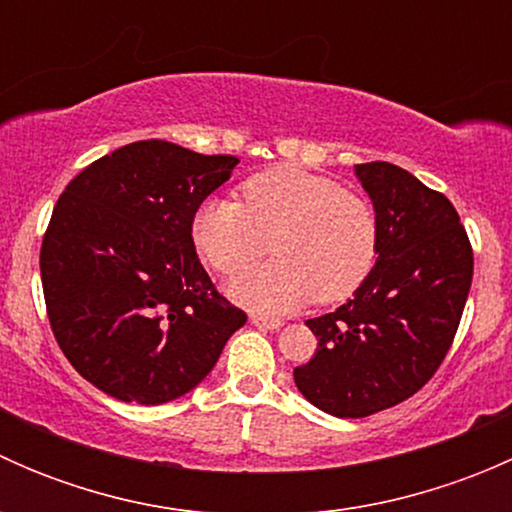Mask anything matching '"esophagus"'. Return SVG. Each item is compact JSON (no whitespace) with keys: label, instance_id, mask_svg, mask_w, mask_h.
Instances as JSON below:
<instances>
[{"label":"esophagus","instance_id":"34e87169","mask_svg":"<svg viewBox=\"0 0 512 512\" xmlns=\"http://www.w3.org/2000/svg\"><path fill=\"white\" fill-rule=\"evenodd\" d=\"M252 324L260 329H270V332H275V329L282 327V319L277 317H262V314H252Z\"/></svg>","mask_w":512,"mask_h":512}]
</instances>
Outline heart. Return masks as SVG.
Masks as SVG:
<instances>
[{
	"label": "heart",
	"instance_id": "b5f03b06",
	"mask_svg": "<svg viewBox=\"0 0 512 512\" xmlns=\"http://www.w3.org/2000/svg\"><path fill=\"white\" fill-rule=\"evenodd\" d=\"M190 237L220 275L250 270L267 250L277 260L230 285L255 312L344 302L366 282L379 255L376 213L361 195L297 165H275L242 183V205L210 198L195 210Z\"/></svg>",
	"mask_w": 512,
	"mask_h": 512
}]
</instances>
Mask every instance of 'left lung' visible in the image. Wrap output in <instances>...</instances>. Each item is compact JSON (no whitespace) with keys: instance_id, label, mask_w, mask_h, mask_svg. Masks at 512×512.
Masks as SVG:
<instances>
[{"instance_id":"obj_1","label":"left lung","mask_w":512,"mask_h":512,"mask_svg":"<svg viewBox=\"0 0 512 512\" xmlns=\"http://www.w3.org/2000/svg\"><path fill=\"white\" fill-rule=\"evenodd\" d=\"M379 223V257L349 302L307 319L317 342L294 384L317 409L364 418L414 396L451 349L473 250L446 195L394 163L354 165Z\"/></svg>"}]
</instances>
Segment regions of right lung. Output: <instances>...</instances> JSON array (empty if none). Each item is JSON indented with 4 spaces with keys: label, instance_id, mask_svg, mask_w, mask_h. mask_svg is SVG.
I'll list each match as a JSON object with an SVG mask.
<instances>
[{
    "label": "right lung",
    "instance_id": "obj_1",
    "mask_svg": "<svg viewBox=\"0 0 512 512\" xmlns=\"http://www.w3.org/2000/svg\"><path fill=\"white\" fill-rule=\"evenodd\" d=\"M240 163L136 141L81 170L41 242V285L61 352L118 401L168 404L200 384L247 322L195 252V210Z\"/></svg>",
    "mask_w": 512,
    "mask_h": 512
}]
</instances>
